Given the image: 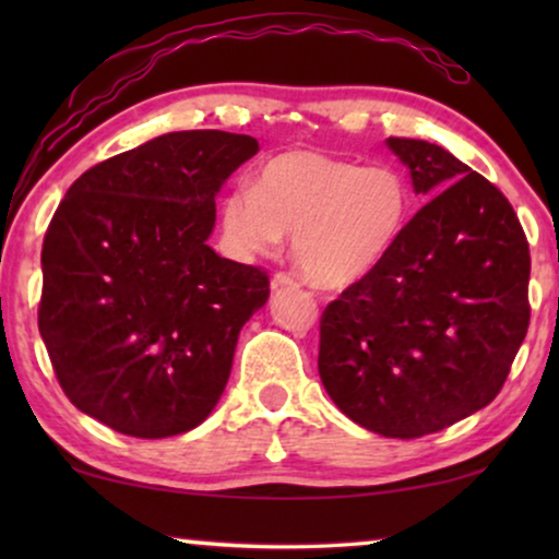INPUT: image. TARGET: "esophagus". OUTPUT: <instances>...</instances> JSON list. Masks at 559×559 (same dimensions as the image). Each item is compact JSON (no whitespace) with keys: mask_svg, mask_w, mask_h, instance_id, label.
I'll return each instance as SVG.
<instances>
[{"mask_svg":"<svg viewBox=\"0 0 559 559\" xmlns=\"http://www.w3.org/2000/svg\"><path fill=\"white\" fill-rule=\"evenodd\" d=\"M272 287H274V289L297 287V280H295L289 272H277V274H274V277H272Z\"/></svg>","mask_w":559,"mask_h":559,"instance_id":"34e87169","label":"esophagus"}]
</instances>
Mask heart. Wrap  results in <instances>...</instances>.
<instances>
[{
  "instance_id": "1",
  "label": "heart",
  "mask_w": 559,
  "mask_h": 559,
  "mask_svg": "<svg viewBox=\"0 0 559 559\" xmlns=\"http://www.w3.org/2000/svg\"><path fill=\"white\" fill-rule=\"evenodd\" d=\"M409 213L412 188L396 167L289 150L259 167L254 186L228 190L218 218L234 254L270 257L285 236H295L305 277L343 289L392 254Z\"/></svg>"
}]
</instances>
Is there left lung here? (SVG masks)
<instances>
[{"instance_id":"obj_1","label":"left lung","mask_w":559,"mask_h":559,"mask_svg":"<svg viewBox=\"0 0 559 559\" xmlns=\"http://www.w3.org/2000/svg\"><path fill=\"white\" fill-rule=\"evenodd\" d=\"M427 198L384 262L320 316L318 371L343 415L423 438L493 402L530 328V243L493 182L448 150L389 136Z\"/></svg>"}]
</instances>
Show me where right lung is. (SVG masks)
<instances>
[{"instance_id":"add662e5","label":"right lung","mask_w":559,"mask_h":559,"mask_svg":"<svg viewBox=\"0 0 559 559\" xmlns=\"http://www.w3.org/2000/svg\"><path fill=\"white\" fill-rule=\"evenodd\" d=\"M257 150L247 134L170 132L68 188L45 231L37 325L60 389L88 417L157 440L216 407L270 277L205 241L218 188Z\"/></svg>"}]
</instances>
